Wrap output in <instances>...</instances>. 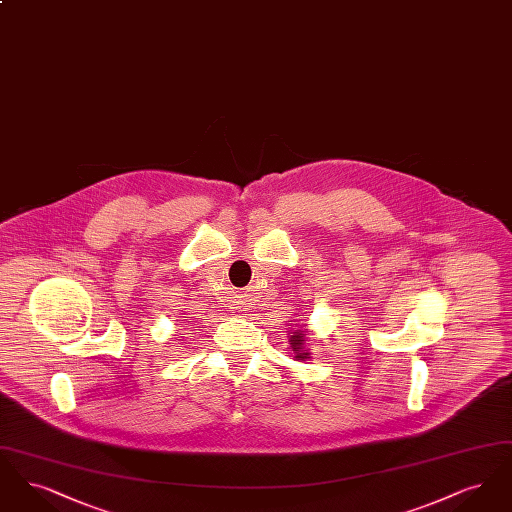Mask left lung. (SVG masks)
I'll return each instance as SVG.
<instances>
[{"label": "left lung", "instance_id": "8db88e82", "mask_svg": "<svg viewBox=\"0 0 512 512\" xmlns=\"http://www.w3.org/2000/svg\"><path fill=\"white\" fill-rule=\"evenodd\" d=\"M290 349L293 351V359L295 361H305V359H311V353L309 349L305 347V341H307V330H293L290 332Z\"/></svg>", "mask_w": 512, "mask_h": 512}]
</instances>
